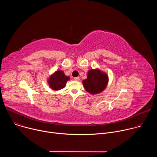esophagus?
<instances>
[{
	"label": "esophagus",
	"mask_w": 157,
	"mask_h": 157,
	"mask_svg": "<svg viewBox=\"0 0 157 157\" xmlns=\"http://www.w3.org/2000/svg\"><path fill=\"white\" fill-rule=\"evenodd\" d=\"M74 79H75V81H79V79H80V78H79V77H76V78H74Z\"/></svg>",
	"instance_id": "esophagus-1"
}]
</instances>
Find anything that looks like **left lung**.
I'll return each instance as SVG.
<instances>
[{
	"label": "left lung",
	"mask_w": 157,
	"mask_h": 157,
	"mask_svg": "<svg viewBox=\"0 0 157 157\" xmlns=\"http://www.w3.org/2000/svg\"><path fill=\"white\" fill-rule=\"evenodd\" d=\"M108 82L107 74L96 68L88 71L87 78L82 81V84L87 92L95 95L105 90Z\"/></svg>",
	"instance_id": "1"
}]
</instances>
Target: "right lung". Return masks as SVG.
<instances>
[{"label": "right lung", "mask_w": 157, "mask_h": 157, "mask_svg": "<svg viewBox=\"0 0 157 157\" xmlns=\"http://www.w3.org/2000/svg\"><path fill=\"white\" fill-rule=\"evenodd\" d=\"M70 79V76L65 75L63 71L57 70L49 76L47 82L53 90L59 91L66 86L67 82Z\"/></svg>", "instance_id": "add662e5"}]
</instances>
